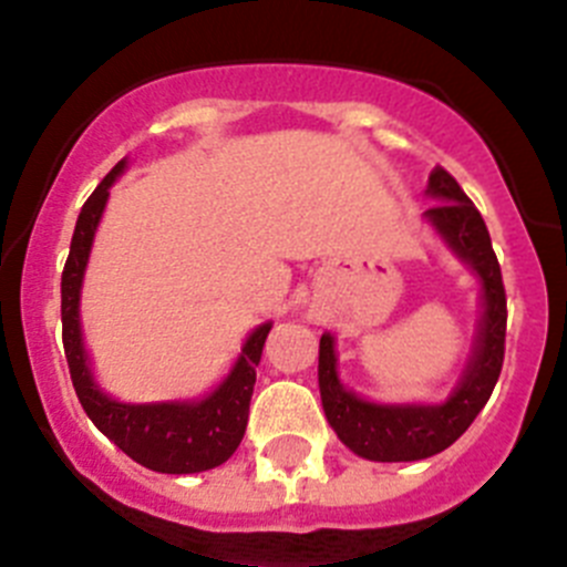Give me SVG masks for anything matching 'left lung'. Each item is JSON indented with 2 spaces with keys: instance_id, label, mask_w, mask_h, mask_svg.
Returning <instances> with one entry per match:
<instances>
[{
  "instance_id": "1",
  "label": "left lung",
  "mask_w": 567,
  "mask_h": 567,
  "mask_svg": "<svg viewBox=\"0 0 567 567\" xmlns=\"http://www.w3.org/2000/svg\"><path fill=\"white\" fill-rule=\"evenodd\" d=\"M425 193L437 198L425 218L483 284V318L477 340L454 392L443 403H369L338 378L334 338H320L318 385L329 425L358 457L374 463H412L445 452L488 403L505 358V287L483 215L460 189L452 173L434 167Z\"/></svg>"
}]
</instances>
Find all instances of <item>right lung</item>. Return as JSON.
<instances>
[{
  "label": "right lung",
  "instance_id": "right-lung-1",
  "mask_svg": "<svg viewBox=\"0 0 567 567\" xmlns=\"http://www.w3.org/2000/svg\"><path fill=\"white\" fill-rule=\"evenodd\" d=\"M127 162H118L104 182L93 189L82 213H79L70 255L62 272V343L70 365V380L79 394V403L87 417L96 423L104 437L113 440L127 457L150 471L162 474H198L227 463L244 440L252 400L255 365L267 343L272 323H260L247 338L240 358L224 383L202 400H173V403H118L104 394L90 372L84 352L82 320H79V298H82L84 267L90 247L102 221L104 204L113 182L124 173Z\"/></svg>",
  "mask_w": 567,
  "mask_h": 567
}]
</instances>
